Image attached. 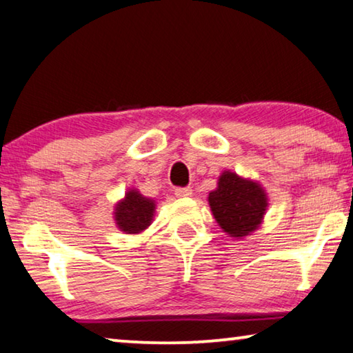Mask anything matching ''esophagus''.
<instances>
[{"mask_svg": "<svg viewBox=\"0 0 353 353\" xmlns=\"http://www.w3.org/2000/svg\"><path fill=\"white\" fill-rule=\"evenodd\" d=\"M192 193H193V190L190 188V187H187V188H176V196L177 198H188V196H192Z\"/></svg>", "mask_w": 353, "mask_h": 353, "instance_id": "1", "label": "esophagus"}]
</instances>
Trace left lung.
Listing matches in <instances>:
<instances>
[{"mask_svg":"<svg viewBox=\"0 0 353 353\" xmlns=\"http://www.w3.org/2000/svg\"><path fill=\"white\" fill-rule=\"evenodd\" d=\"M207 201L218 226L234 239L248 237L257 231L268 207L265 188L231 170L221 172L216 188L209 193Z\"/></svg>","mask_w":353,"mask_h":353,"instance_id":"8db88e82","label":"left lung"}]
</instances>
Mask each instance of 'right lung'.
I'll return each instance as SVG.
<instances>
[{"mask_svg": "<svg viewBox=\"0 0 353 353\" xmlns=\"http://www.w3.org/2000/svg\"><path fill=\"white\" fill-rule=\"evenodd\" d=\"M155 209V199L144 196L137 188H128L125 196L114 205L116 228L124 234H141L152 225Z\"/></svg>", "mask_w": 353, "mask_h": 353, "instance_id": "obj_1", "label": "right lung"}]
</instances>
